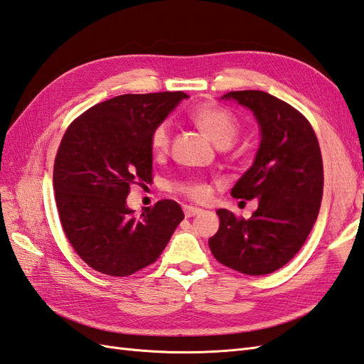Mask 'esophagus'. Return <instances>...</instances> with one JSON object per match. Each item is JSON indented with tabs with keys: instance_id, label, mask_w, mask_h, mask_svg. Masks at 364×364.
I'll use <instances>...</instances> for the list:
<instances>
[{
	"instance_id": "34e87169",
	"label": "esophagus",
	"mask_w": 364,
	"mask_h": 364,
	"mask_svg": "<svg viewBox=\"0 0 364 364\" xmlns=\"http://www.w3.org/2000/svg\"><path fill=\"white\" fill-rule=\"evenodd\" d=\"M183 210H184L186 218H191V217H193V215H197V214L201 213L200 208H193V206H184Z\"/></svg>"
}]
</instances>
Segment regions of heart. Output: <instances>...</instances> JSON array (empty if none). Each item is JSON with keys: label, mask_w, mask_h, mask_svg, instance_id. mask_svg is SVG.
<instances>
[{"label": "heart", "mask_w": 364, "mask_h": 364, "mask_svg": "<svg viewBox=\"0 0 364 364\" xmlns=\"http://www.w3.org/2000/svg\"><path fill=\"white\" fill-rule=\"evenodd\" d=\"M191 117L203 133L208 134L218 146L230 144L240 129L237 117L220 105H200L192 109ZM168 144H171V124L167 121L159 122L150 133V149L155 155H163L167 151ZM172 189L196 201H205L210 196L209 184L198 178L176 181L172 184Z\"/></svg>", "instance_id": "1"}]
</instances>
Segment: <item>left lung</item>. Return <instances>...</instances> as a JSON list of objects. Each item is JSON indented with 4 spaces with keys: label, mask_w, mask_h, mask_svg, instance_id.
<instances>
[{
    "label": "left lung",
    "mask_w": 364,
    "mask_h": 364,
    "mask_svg": "<svg viewBox=\"0 0 364 364\" xmlns=\"http://www.w3.org/2000/svg\"><path fill=\"white\" fill-rule=\"evenodd\" d=\"M250 108L260 125L255 163L235 183L234 198H257L251 218L218 209L220 226L209 239L214 257L235 272L260 276L282 268L302 248L319 213L323 156L306 116L265 91L223 96Z\"/></svg>",
    "instance_id": "1"
}]
</instances>
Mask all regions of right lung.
I'll return each instance as SVG.
<instances>
[{"instance_id": "obj_1", "label": "right lung", "mask_w": 364, "mask_h": 364, "mask_svg": "<svg viewBox=\"0 0 364 364\" xmlns=\"http://www.w3.org/2000/svg\"><path fill=\"white\" fill-rule=\"evenodd\" d=\"M188 97L181 91L122 95L87 109L68 127L54 161V192L63 232L96 272L124 277L161 256L184 218L173 200L136 217L132 184L151 183L150 133Z\"/></svg>"}]
</instances>
